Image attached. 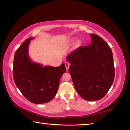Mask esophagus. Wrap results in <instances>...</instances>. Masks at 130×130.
Masks as SVG:
<instances>
[{"instance_id":"obj_1","label":"esophagus","mask_w":130,"mask_h":130,"mask_svg":"<svg viewBox=\"0 0 130 130\" xmlns=\"http://www.w3.org/2000/svg\"><path fill=\"white\" fill-rule=\"evenodd\" d=\"M65 67H66V69H67V70L69 69V66H70L69 63L68 62H66L65 63Z\"/></svg>"}]
</instances>
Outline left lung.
Returning a JSON list of instances; mask_svg holds the SVG:
<instances>
[{
  "instance_id": "left-lung-1",
  "label": "left lung",
  "mask_w": 130,
  "mask_h": 130,
  "mask_svg": "<svg viewBox=\"0 0 130 130\" xmlns=\"http://www.w3.org/2000/svg\"><path fill=\"white\" fill-rule=\"evenodd\" d=\"M91 44L73 50L67 57L76 91L88 101L100 100L112 85L115 68L112 52L98 35L90 34Z\"/></svg>"
}]
</instances>
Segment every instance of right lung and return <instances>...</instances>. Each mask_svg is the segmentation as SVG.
Here are the masks:
<instances>
[{
    "label": "right lung",
    "instance_id": "right-lung-1",
    "mask_svg": "<svg viewBox=\"0 0 130 130\" xmlns=\"http://www.w3.org/2000/svg\"><path fill=\"white\" fill-rule=\"evenodd\" d=\"M29 38L15 52L13 77L23 95L34 104H43L52 100L58 91L60 78L66 72L64 63L53 67L36 63L28 56Z\"/></svg>",
    "mask_w": 130,
    "mask_h": 130
}]
</instances>
